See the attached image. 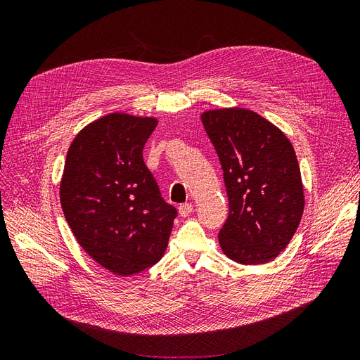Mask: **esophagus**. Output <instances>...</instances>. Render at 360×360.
Wrapping results in <instances>:
<instances>
[{
	"instance_id": "1",
	"label": "esophagus",
	"mask_w": 360,
	"mask_h": 360,
	"mask_svg": "<svg viewBox=\"0 0 360 360\" xmlns=\"http://www.w3.org/2000/svg\"><path fill=\"white\" fill-rule=\"evenodd\" d=\"M192 210H193V205H192L191 202H186V204H181V205L179 207V213H180V216H183V217H186V216H189V214L192 213Z\"/></svg>"
}]
</instances>
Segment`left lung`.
<instances>
[{
  "label": "left lung",
  "mask_w": 360,
  "mask_h": 360,
  "mask_svg": "<svg viewBox=\"0 0 360 360\" xmlns=\"http://www.w3.org/2000/svg\"><path fill=\"white\" fill-rule=\"evenodd\" d=\"M219 156L230 214L219 231L224 254L240 264L276 258L296 233L303 214V186L288 138L245 108L201 115Z\"/></svg>",
  "instance_id": "8db88e82"
}]
</instances>
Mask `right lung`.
Here are the masks:
<instances>
[{"instance_id":"1","label":"right lung","mask_w":360,"mask_h":360,"mask_svg":"<svg viewBox=\"0 0 360 360\" xmlns=\"http://www.w3.org/2000/svg\"><path fill=\"white\" fill-rule=\"evenodd\" d=\"M156 124L148 117L105 115L76 135L64 163L60 200L70 230L86 254L120 276L158 263L177 217L143 159Z\"/></svg>"}]
</instances>
